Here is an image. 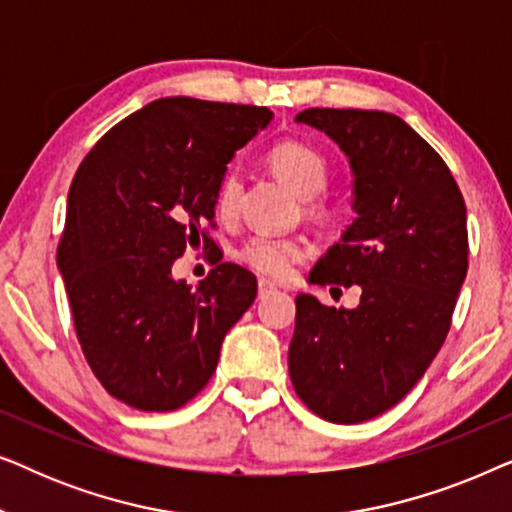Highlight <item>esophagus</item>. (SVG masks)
<instances>
[{
	"instance_id": "1",
	"label": "esophagus",
	"mask_w": 512,
	"mask_h": 512,
	"mask_svg": "<svg viewBox=\"0 0 512 512\" xmlns=\"http://www.w3.org/2000/svg\"><path fill=\"white\" fill-rule=\"evenodd\" d=\"M277 286L268 282V279H258V298H268L270 293H275Z\"/></svg>"
}]
</instances>
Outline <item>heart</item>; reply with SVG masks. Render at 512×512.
<instances>
[{"label": "heart", "mask_w": 512, "mask_h": 512, "mask_svg": "<svg viewBox=\"0 0 512 512\" xmlns=\"http://www.w3.org/2000/svg\"><path fill=\"white\" fill-rule=\"evenodd\" d=\"M268 165L275 177L289 186L300 198H314L328 184V163L317 149L303 142H282L272 146L268 153ZM242 181L237 174H226L216 193V209L219 214H235L240 202ZM307 256V247L298 237H270L256 235L244 242L240 258L249 268L270 279H286L293 272V265Z\"/></svg>", "instance_id": "1"}]
</instances>
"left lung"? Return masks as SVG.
I'll use <instances>...</instances> for the list:
<instances>
[{
  "label": "left lung",
  "instance_id": "left-lung-1",
  "mask_svg": "<svg viewBox=\"0 0 512 512\" xmlns=\"http://www.w3.org/2000/svg\"><path fill=\"white\" fill-rule=\"evenodd\" d=\"M352 167L354 221L310 272L361 286V303L296 298L289 375L307 408L359 424L401 401L443 347L468 270L466 205L445 160L403 118L366 109L296 116Z\"/></svg>",
  "mask_w": 512,
  "mask_h": 512
}]
</instances>
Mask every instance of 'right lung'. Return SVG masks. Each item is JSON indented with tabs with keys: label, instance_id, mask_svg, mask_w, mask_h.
Returning <instances> with one entry per match:
<instances>
[{
	"label": "right lung",
	"instance_id": "add662e5",
	"mask_svg": "<svg viewBox=\"0 0 512 512\" xmlns=\"http://www.w3.org/2000/svg\"><path fill=\"white\" fill-rule=\"evenodd\" d=\"M272 111L163 97L114 125L76 170L58 270L97 380L146 412L177 410L214 375L221 342L256 298L235 263L191 289L172 265L214 221L235 151Z\"/></svg>",
	"mask_w": 512,
	"mask_h": 512
}]
</instances>
